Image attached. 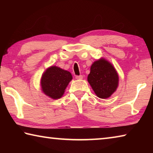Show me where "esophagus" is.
Returning <instances> with one entry per match:
<instances>
[{
  "mask_svg": "<svg viewBox=\"0 0 153 153\" xmlns=\"http://www.w3.org/2000/svg\"><path fill=\"white\" fill-rule=\"evenodd\" d=\"M76 79H83V76H76Z\"/></svg>",
  "mask_w": 153,
  "mask_h": 153,
  "instance_id": "34e87169",
  "label": "esophagus"
}]
</instances>
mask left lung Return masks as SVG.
Segmentation results:
<instances>
[{
  "label": "left lung",
  "mask_w": 153,
  "mask_h": 153,
  "mask_svg": "<svg viewBox=\"0 0 153 153\" xmlns=\"http://www.w3.org/2000/svg\"><path fill=\"white\" fill-rule=\"evenodd\" d=\"M88 82L98 98H109L119 86V75L114 66L104 58L95 61L90 67Z\"/></svg>",
  "instance_id": "1"
}]
</instances>
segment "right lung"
<instances>
[{"instance_id": "right-lung-1", "label": "right lung", "mask_w": 153, "mask_h": 153, "mask_svg": "<svg viewBox=\"0 0 153 153\" xmlns=\"http://www.w3.org/2000/svg\"><path fill=\"white\" fill-rule=\"evenodd\" d=\"M72 78L73 77L69 71L52 65L46 69L41 77L42 91L51 98L59 99L63 97Z\"/></svg>"}]
</instances>
